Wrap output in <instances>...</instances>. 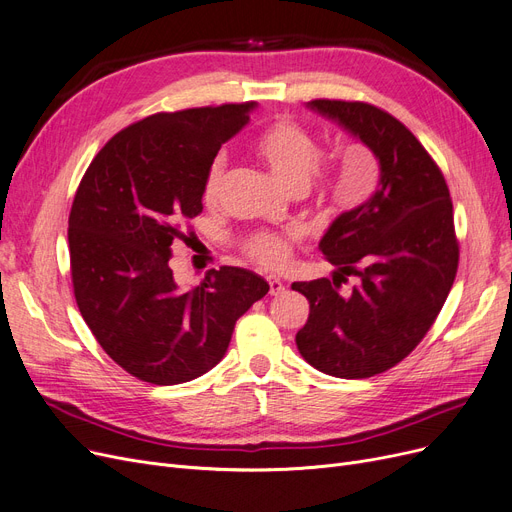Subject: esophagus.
Returning a JSON list of instances; mask_svg holds the SVG:
<instances>
[{"instance_id": "obj_1", "label": "esophagus", "mask_w": 512, "mask_h": 512, "mask_svg": "<svg viewBox=\"0 0 512 512\" xmlns=\"http://www.w3.org/2000/svg\"><path fill=\"white\" fill-rule=\"evenodd\" d=\"M269 294L271 296H281L285 294V285L279 279H269Z\"/></svg>"}]
</instances>
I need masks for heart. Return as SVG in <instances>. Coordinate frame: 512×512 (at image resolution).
<instances>
[{
    "label": "heart",
    "instance_id": "heart-1",
    "mask_svg": "<svg viewBox=\"0 0 512 512\" xmlns=\"http://www.w3.org/2000/svg\"><path fill=\"white\" fill-rule=\"evenodd\" d=\"M254 151L264 163L294 191L311 185L321 197L336 203H355L363 191H355L344 180H338L319 153L315 136L292 117H277L254 140ZM224 180V159L216 157L208 166L201 185V199L216 203ZM252 262L267 271H279L292 256V241L273 233H256L243 245Z\"/></svg>",
    "mask_w": 512,
    "mask_h": 512
}]
</instances>
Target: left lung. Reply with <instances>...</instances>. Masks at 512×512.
I'll list each match as a JSON object with an SVG mask.
<instances>
[{"label":"left lung","mask_w":512,"mask_h":512,"mask_svg":"<svg viewBox=\"0 0 512 512\" xmlns=\"http://www.w3.org/2000/svg\"><path fill=\"white\" fill-rule=\"evenodd\" d=\"M309 107L372 149L380 182L319 243L334 279L292 283L311 304L296 344L323 374L370 378L416 349L452 290L460 258L452 197L435 159L391 113L361 100L315 98ZM349 274L360 281L342 297Z\"/></svg>","instance_id":"left-lung-1"}]
</instances>
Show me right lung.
I'll list each match as a JSON object with an SVG mask.
<instances>
[{"instance_id": "obj_1", "label": "right lung", "mask_w": 512, "mask_h": 512, "mask_svg": "<svg viewBox=\"0 0 512 512\" xmlns=\"http://www.w3.org/2000/svg\"><path fill=\"white\" fill-rule=\"evenodd\" d=\"M254 102L155 113L117 132L81 178L69 214L79 313L119 367L170 386L210 372L237 319L269 292L239 267L212 269L191 292L174 283L176 241H189L201 185Z\"/></svg>"}]
</instances>
